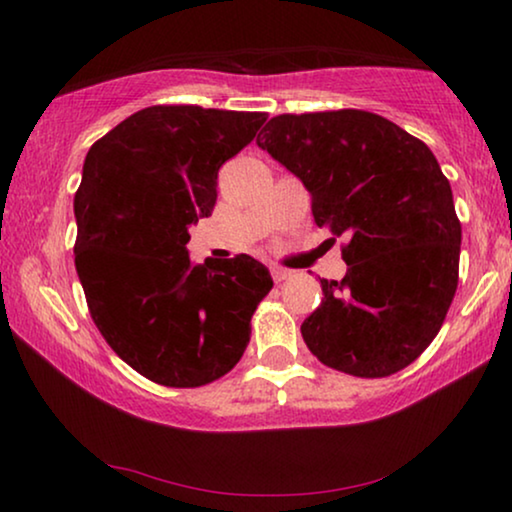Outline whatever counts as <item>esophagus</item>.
Wrapping results in <instances>:
<instances>
[{"mask_svg": "<svg viewBox=\"0 0 512 512\" xmlns=\"http://www.w3.org/2000/svg\"><path fill=\"white\" fill-rule=\"evenodd\" d=\"M270 272H272V279H275L277 284H279V282H284V279H289V277H291V270L279 268V265H272Z\"/></svg>", "mask_w": 512, "mask_h": 512, "instance_id": "34e87169", "label": "esophagus"}]
</instances>
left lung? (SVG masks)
I'll return each mask as SVG.
<instances>
[{
  "label": "left lung",
  "mask_w": 512,
  "mask_h": 512,
  "mask_svg": "<svg viewBox=\"0 0 512 512\" xmlns=\"http://www.w3.org/2000/svg\"><path fill=\"white\" fill-rule=\"evenodd\" d=\"M256 144L303 181L314 223L347 237V275L321 279V305L300 326L305 345L354 377L410 366L459 284L461 223L436 156L361 109L275 116Z\"/></svg>",
  "instance_id": "left-lung-1"
}]
</instances>
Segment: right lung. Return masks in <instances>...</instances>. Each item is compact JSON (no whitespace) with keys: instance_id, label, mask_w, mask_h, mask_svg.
<instances>
[{"instance_id":"obj_1","label":"right lung","mask_w":512,"mask_h":512,"mask_svg":"<svg viewBox=\"0 0 512 512\" xmlns=\"http://www.w3.org/2000/svg\"><path fill=\"white\" fill-rule=\"evenodd\" d=\"M261 111L156 104L90 146L74 195V263L97 331L146 380L193 389L242 359L272 289L247 254L195 265L188 228L216 205L219 167Z\"/></svg>"}]
</instances>
